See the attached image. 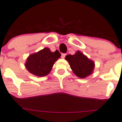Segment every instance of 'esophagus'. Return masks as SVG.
I'll list each match as a JSON object with an SVG mask.
<instances>
[{"mask_svg":"<svg viewBox=\"0 0 122 122\" xmlns=\"http://www.w3.org/2000/svg\"><path fill=\"white\" fill-rule=\"evenodd\" d=\"M66 55V54H61V58L64 59V58H65V57Z\"/></svg>","mask_w":122,"mask_h":122,"instance_id":"1","label":"esophagus"}]
</instances>
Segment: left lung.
I'll list each match as a JSON object with an SVG mask.
<instances>
[{
  "mask_svg": "<svg viewBox=\"0 0 122 122\" xmlns=\"http://www.w3.org/2000/svg\"><path fill=\"white\" fill-rule=\"evenodd\" d=\"M66 59L69 63L74 73L81 78L91 74L94 67V63L89 59L82 53L78 51L74 55H68Z\"/></svg>",
  "mask_w": 122,
  "mask_h": 122,
  "instance_id": "obj_1",
  "label": "left lung"
}]
</instances>
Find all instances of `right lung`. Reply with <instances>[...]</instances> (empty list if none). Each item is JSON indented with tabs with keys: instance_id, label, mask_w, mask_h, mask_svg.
Here are the masks:
<instances>
[{
	"instance_id": "right-lung-1",
	"label": "right lung",
	"mask_w": 122,
	"mask_h": 122,
	"mask_svg": "<svg viewBox=\"0 0 122 122\" xmlns=\"http://www.w3.org/2000/svg\"><path fill=\"white\" fill-rule=\"evenodd\" d=\"M61 54L58 51L52 52L48 48H45L38 52L28 57L25 66L30 73L39 76L48 74L54 63L61 57Z\"/></svg>"
}]
</instances>
